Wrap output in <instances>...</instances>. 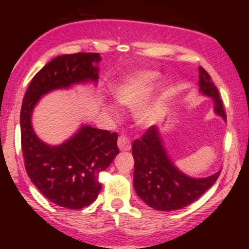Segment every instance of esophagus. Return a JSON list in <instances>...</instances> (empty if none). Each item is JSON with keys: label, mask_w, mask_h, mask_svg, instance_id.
I'll return each instance as SVG.
<instances>
[{"label": "esophagus", "mask_w": 249, "mask_h": 249, "mask_svg": "<svg viewBox=\"0 0 249 249\" xmlns=\"http://www.w3.org/2000/svg\"><path fill=\"white\" fill-rule=\"evenodd\" d=\"M117 142H118L119 150L128 151L131 148V142L125 136H119V138H118V141H117Z\"/></svg>", "instance_id": "1"}]
</instances>
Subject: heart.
Segmentation results:
<instances>
[{"mask_svg":"<svg viewBox=\"0 0 249 249\" xmlns=\"http://www.w3.org/2000/svg\"><path fill=\"white\" fill-rule=\"evenodd\" d=\"M159 75L153 71L137 73L128 77L122 84H119L115 90V97L121 104L128 107H136L141 105L150 96L154 87L157 85ZM111 110V107H108ZM156 110L153 107H145L139 112V121L142 123H150L154 119Z\"/></svg>","mask_w":249,"mask_h":249,"instance_id":"b5f03b06","label":"heart"}]
</instances>
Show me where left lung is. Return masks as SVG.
<instances>
[{"label":"left lung","instance_id":"left-lung-1","mask_svg":"<svg viewBox=\"0 0 249 249\" xmlns=\"http://www.w3.org/2000/svg\"><path fill=\"white\" fill-rule=\"evenodd\" d=\"M200 91L212 97L215 112L227 119L219 91L204 68H199ZM134 158L133 185L145 204L158 211H176L200 198L219 178L220 172L207 178L185 176L173 165L165 152L158 128L150 126L141 139L132 144Z\"/></svg>","mask_w":249,"mask_h":249}]
</instances>
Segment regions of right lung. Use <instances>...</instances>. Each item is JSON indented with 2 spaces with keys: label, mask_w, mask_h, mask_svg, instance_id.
Segmentation results:
<instances>
[{
  "label": "right lung",
  "mask_w": 249,
  "mask_h": 249,
  "mask_svg": "<svg viewBox=\"0 0 249 249\" xmlns=\"http://www.w3.org/2000/svg\"><path fill=\"white\" fill-rule=\"evenodd\" d=\"M99 53L57 56L34 76L21 107V145L24 166L33 184L57 206L81 210L102 190L99 173L110 166L119 148L117 132L83 126L59 146L39 141L31 126V113L41 96L77 83L97 81Z\"/></svg>",
  "instance_id": "obj_1"
}]
</instances>
